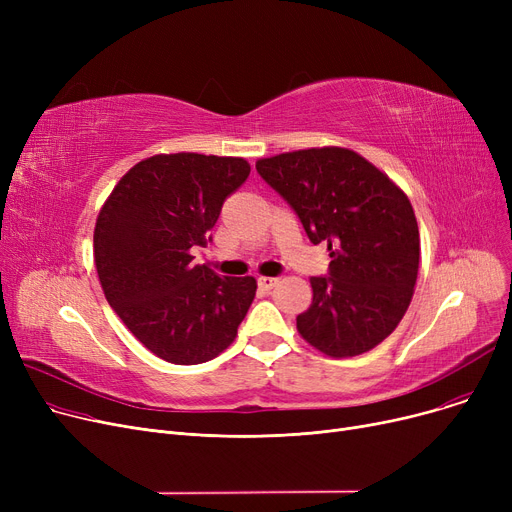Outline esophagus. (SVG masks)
Returning <instances> with one entry per match:
<instances>
[{
	"instance_id": "obj_1",
	"label": "esophagus",
	"mask_w": 512,
	"mask_h": 512,
	"mask_svg": "<svg viewBox=\"0 0 512 512\" xmlns=\"http://www.w3.org/2000/svg\"><path fill=\"white\" fill-rule=\"evenodd\" d=\"M276 284H278V280H276V278H267V276L257 278V286H259L261 290H272Z\"/></svg>"
}]
</instances>
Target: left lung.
I'll return each instance as SVG.
<instances>
[{"label":"left lung","instance_id":"1","mask_svg":"<svg viewBox=\"0 0 512 512\" xmlns=\"http://www.w3.org/2000/svg\"><path fill=\"white\" fill-rule=\"evenodd\" d=\"M259 176L299 215L313 245L328 242L330 272L311 278L299 334L334 359L386 340L407 313L419 272V228L409 197L365 157L315 147L257 161Z\"/></svg>","mask_w":512,"mask_h":512}]
</instances>
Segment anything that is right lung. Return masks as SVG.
<instances>
[{
	"instance_id": "add662e5",
	"label": "right lung",
	"mask_w": 512,
	"mask_h": 512,
	"mask_svg": "<svg viewBox=\"0 0 512 512\" xmlns=\"http://www.w3.org/2000/svg\"><path fill=\"white\" fill-rule=\"evenodd\" d=\"M249 172L242 157L159 153L132 166L97 215L93 251L105 299L159 359L218 357L255 299L253 276L220 278L193 263Z\"/></svg>"
}]
</instances>
